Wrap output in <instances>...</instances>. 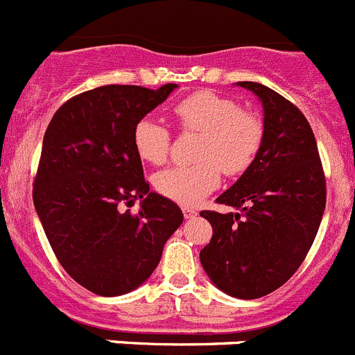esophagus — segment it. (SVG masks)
Wrapping results in <instances>:
<instances>
[{
	"instance_id": "esophagus-1",
	"label": "esophagus",
	"mask_w": 355,
	"mask_h": 355,
	"mask_svg": "<svg viewBox=\"0 0 355 355\" xmlns=\"http://www.w3.org/2000/svg\"><path fill=\"white\" fill-rule=\"evenodd\" d=\"M183 215L184 218H193L197 215V209L196 208H190V206H184L183 208Z\"/></svg>"
}]
</instances>
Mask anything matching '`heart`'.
Listing matches in <instances>:
<instances>
[{
	"mask_svg": "<svg viewBox=\"0 0 355 355\" xmlns=\"http://www.w3.org/2000/svg\"><path fill=\"white\" fill-rule=\"evenodd\" d=\"M174 117L183 131H197L192 165H175L155 175V187L162 196L180 205L193 206L220 184L222 171L240 175L258 156L263 142V122L258 115L240 110L234 99L202 90L181 99L174 106ZM137 155L147 163L162 165L171 153V131L155 117H142L133 128Z\"/></svg>",
	"mask_w": 355,
	"mask_h": 355,
	"instance_id": "b5f03b06",
	"label": "heart"
}]
</instances>
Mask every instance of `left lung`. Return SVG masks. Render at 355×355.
Listing matches in <instances>:
<instances>
[{"instance_id":"left-lung-1","label":"left lung","mask_w":355,"mask_h":355,"mask_svg":"<svg viewBox=\"0 0 355 355\" xmlns=\"http://www.w3.org/2000/svg\"><path fill=\"white\" fill-rule=\"evenodd\" d=\"M238 87L263 106L258 156L216 202L234 211H200L213 227L200 265L218 290L259 299L302 265L325 209V178L315 135L295 105L254 81Z\"/></svg>"}]
</instances>
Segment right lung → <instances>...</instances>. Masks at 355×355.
<instances>
[{
  "label": "right lung",
  "instance_id": "1",
  "mask_svg": "<svg viewBox=\"0 0 355 355\" xmlns=\"http://www.w3.org/2000/svg\"><path fill=\"white\" fill-rule=\"evenodd\" d=\"M178 85H105L56 110L42 142L33 205L49 245L78 284L101 297L130 293L162 259L183 211L149 192L133 128ZM141 199L139 216L122 210Z\"/></svg>",
  "mask_w": 355,
  "mask_h": 355
}]
</instances>
